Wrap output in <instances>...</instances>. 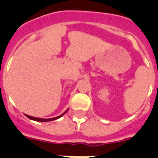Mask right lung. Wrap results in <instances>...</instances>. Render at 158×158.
<instances>
[{
	"instance_id": "1",
	"label": "right lung",
	"mask_w": 158,
	"mask_h": 158,
	"mask_svg": "<svg viewBox=\"0 0 158 158\" xmlns=\"http://www.w3.org/2000/svg\"><path fill=\"white\" fill-rule=\"evenodd\" d=\"M69 109H67L66 111H65L64 113H62V115H58V116L57 117H54V118H36V117H32V116H30V115H25L28 118H30V119H31V120H35V121H37V122H49V121H53V120H55V119H58V118H61V117L62 116V115H64V114L65 113L67 112V111H68Z\"/></svg>"
}]
</instances>
